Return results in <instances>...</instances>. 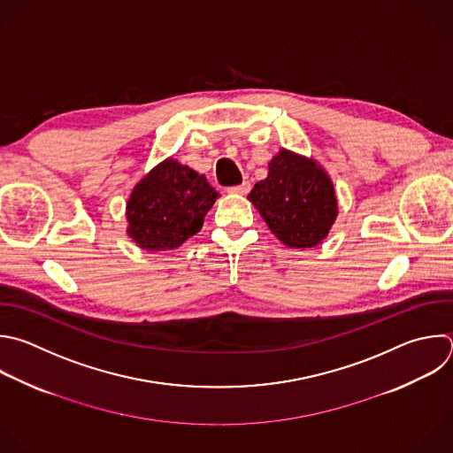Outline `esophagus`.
<instances>
[{"label": "esophagus", "instance_id": "1", "mask_svg": "<svg viewBox=\"0 0 453 453\" xmlns=\"http://www.w3.org/2000/svg\"><path fill=\"white\" fill-rule=\"evenodd\" d=\"M227 192H229V194H236V196H247V194L250 192V183L243 181L242 185H236V187L227 188Z\"/></svg>", "mask_w": 453, "mask_h": 453}]
</instances>
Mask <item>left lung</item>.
Segmentation results:
<instances>
[{
  "label": "left lung",
  "instance_id": "8db88e82",
  "mask_svg": "<svg viewBox=\"0 0 453 453\" xmlns=\"http://www.w3.org/2000/svg\"><path fill=\"white\" fill-rule=\"evenodd\" d=\"M247 199L275 238L293 249L320 245L338 217V197L327 171L317 160L284 147Z\"/></svg>",
  "mask_w": 453,
  "mask_h": 453
}]
</instances>
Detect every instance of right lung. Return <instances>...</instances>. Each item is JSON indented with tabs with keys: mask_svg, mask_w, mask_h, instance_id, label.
I'll return each instance as SVG.
<instances>
[{
	"mask_svg": "<svg viewBox=\"0 0 453 453\" xmlns=\"http://www.w3.org/2000/svg\"><path fill=\"white\" fill-rule=\"evenodd\" d=\"M219 192L174 158L149 171L126 203V233L143 250H173L201 231Z\"/></svg>",
	"mask_w": 453,
	"mask_h": 453,
	"instance_id": "1",
	"label": "right lung"
}]
</instances>
